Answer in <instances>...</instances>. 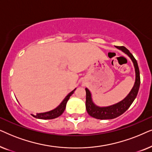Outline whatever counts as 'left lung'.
I'll return each mask as SVG.
<instances>
[{"mask_svg":"<svg viewBox=\"0 0 152 152\" xmlns=\"http://www.w3.org/2000/svg\"><path fill=\"white\" fill-rule=\"evenodd\" d=\"M117 48L121 50L122 52L126 54L129 57L131 58L132 61L134 63V66L135 68V71H136V81H135L134 86L129 93L127 96L124 98L123 100L120 101L115 104L109 106V107H97L93 102L92 98H91V93L88 88H86V111L96 119L99 120H108V119H113L122 115L124 113L126 110H127L133 102L134 101L135 98L137 96L138 93L139 87L140 84V71H139V68L137 63L136 59H135L132 53L129 51V50L124 46H117Z\"/></svg>","mask_w":152,"mask_h":152,"instance_id":"left-lung-1","label":"left lung"}]
</instances>
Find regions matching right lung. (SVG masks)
Listing matches in <instances>:
<instances>
[{"label":"right lung","mask_w":152,"mask_h":152,"mask_svg":"<svg viewBox=\"0 0 152 152\" xmlns=\"http://www.w3.org/2000/svg\"><path fill=\"white\" fill-rule=\"evenodd\" d=\"M76 89V88H75ZM75 89H74L73 91H71L67 96L65 97V99L62 101V102L56 108V109L52 110V111L45 112V113H37L36 115H34V118H38V119H43V120H50L54 119V118H58L59 116L61 115L64 113V110L66 109V103L68 99H69L70 97L71 96L72 94H73L74 91H75Z\"/></svg>","instance_id":"right-lung-1"}]
</instances>
